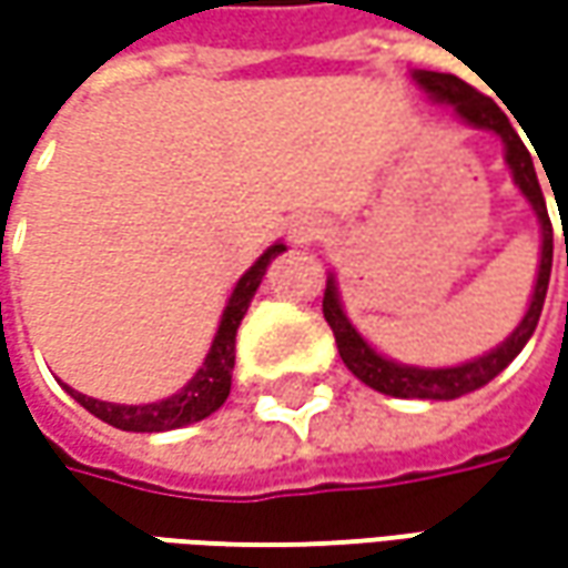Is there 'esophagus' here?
I'll list each match as a JSON object with an SVG mask.
<instances>
[{"label":"esophagus","mask_w":568,"mask_h":568,"mask_svg":"<svg viewBox=\"0 0 568 568\" xmlns=\"http://www.w3.org/2000/svg\"><path fill=\"white\" fill-rule=\"evenodd\" d=\"M325 233V221L318 217V214H296L294 221H291V236H294V243H313Z\"/></svg>","instance_id":"34e87169"}]
</instances>
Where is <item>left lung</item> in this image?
Returning a JSON list of instances; mask_svg holds the SVG:
<instances>
[{"instance_id": "8db88e82", "label": "left lung", "mask_w": 568, "mask_h": 568, "mask_svg": "<svg viewBox=\"0 0 568 568\" xmlns=\"http://www.w3.org/2000/svg\"><path fill=\"white\" fill-rule=\"evenodd\" d=\"M410 78L436 103H452L455 113L468 122V125H474V129H490L506 144V164L513 170L515 186L521 189V195L531 202L537 221H540V265H537L535 294H531V303H528V313L518 322V328H515L513 335L503 341V344H496L490 354L474 357L468 363H458V366H439V369L407 366V363H395L388 361V357H382V354H376V347L363 338L361 332L351 325L347 313H344L335 277H328V284H325L322 313H325V322L335 332V344H338V354L344 366L357 379L366 382L369 388H376L382 395H392V398L452 402V398H462V395L477 392V388H484L490 379H496L521 354V347L528 344V338L535 335L537 318H540V310H544V296H547V284H550V268H554V224H550L547 202H544V192H540V183H537L535 161H531L525 142L518 139V132L513 129L509 116L490 98H484L477 88H470L468 81H462L458 75L417 69V72H410Z\"/></svg>"}]
</instances>
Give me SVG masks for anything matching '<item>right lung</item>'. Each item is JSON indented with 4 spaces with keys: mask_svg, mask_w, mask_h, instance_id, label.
<instances>
[{
    "mask_svg": "<svg viewBox=\"0 0 568 568\" xmlns=\"http://www.w3.org/2000/svg\"><path fill=\"white\" fill-rule=\"evenodd\" d=\"M287 250L284 243H274L268 250L255 258L250 272L243 274L230 294L227 306H224V316L217 325V335L211 341V351H207L205 363L199 366V373L164 402L151 404H113V402H98V398H88L75 388L62 385L72 398H75L84 410H91L94 417H100L103 424L125 429V433H164V429H180V426L199 424L205 420L207 414H214L221 404L227 402L230 395V376H233V361H236V328L250 310L252 296L258 291L262 277L268 272L274 255Z\"/></svg>",
    "mask_w": 568,
    "mask_h": 568,
    "instance_id": "obj_1",
    "label": "right lung"
}]
</instances>
